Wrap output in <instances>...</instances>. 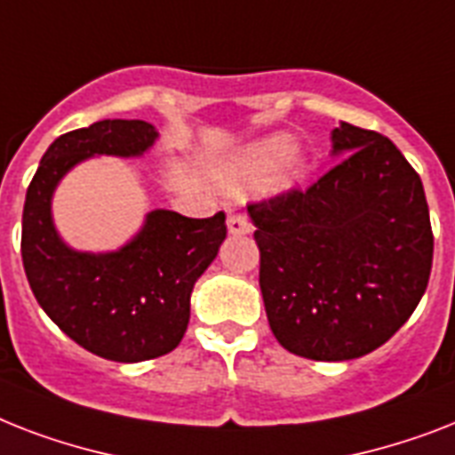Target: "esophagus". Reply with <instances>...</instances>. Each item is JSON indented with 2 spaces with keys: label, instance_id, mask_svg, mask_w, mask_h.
Instances as JSON below:
<instances>
[{
  "label": "esophagus",
  "instance_id": "esophagus-1",
  "mask_svg": "<svg viewBox=\"0 0 455 455\" xmlns=\"http://www.w3.org/2000/svg\"><path fill=\"white\" fill-rule=\"evenodd\" d=\"M227 224H228V234H234V235H245L252 231V224H250L245 212H240V210H231V212H228Z\"/></svg>",
  "mask_w": 455,
  "mask_h": 455
}]
</instances>
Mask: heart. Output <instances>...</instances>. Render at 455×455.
Instances as JSON below:
<instances>
[{
	"mask_svg": "<svg viewBox=\"0 0 455 455\" xmlns=\"http://www.w3.org/2000/svg\"><path fill=\"white\" fill-rule=\"evenodd\" d=\"M275 172L273 184L285 189L297 184L306 172L304 158L294 151V140L290 135H273L250 144L240 156H235L224 170V184L228 189H250L264 182Z\"/></svg>",
	"mask_w": 455,
	"mask_h": 455,
	"instance_id": "1",
	"label": "heart"
}]
</instances>
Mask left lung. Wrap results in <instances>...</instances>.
<instances>
[{
  "label": "left lung",
  "instance_id": "8db88e82",
  "mask_svg": "<svg viewBox=\"0 0 455 455\" xmlns=\"http://www.w3.org/2000/svg\"><path fill=\"white\" fill-rule=\"evenodd\" d=\"M343 156L306 191L250 203L273 336L294 355L355 360L407 323L432 268L419 172L381 132L341 124Z\"/></svg>",
  "mask_w": 455,
  "mask_h": 455
}]
</instances>
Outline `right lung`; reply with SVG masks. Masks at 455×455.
<instances>
[{
  "label": "right lung",
  "mask_w": 455,
  "mask_h": 455,
  "mask_svg": "<svg viewBox=\"0 0 455 455\" xmlns=\"http://www.w3.org/2000/svg\"><path fill=\"white\" fill-rule=\"evenodd\" d=\"M156 138V128L138 119L65 132L46 149L25 196L20 252L29 287L72 341L105 360L142 362L175 350L189 324L196 280L227 238L224 212L191 220L151 210L116 252H76L62 243L51 217L62 177L91 156H142Z\"/></svg>",
  "instance_id": "obj_1"
}]
</instances>
